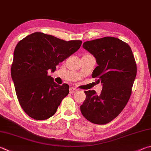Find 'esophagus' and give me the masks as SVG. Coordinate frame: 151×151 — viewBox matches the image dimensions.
<instances>
[{
	"instance_id": "esophagus-1",
	"label": "esophagus",
	"mask_w": 151,
	"mask_h": 151,
	"mask_svg": "<svg viewBox=\"0 0 151 151\" xmlns=\"http://www.w3.org/2000/svg\"><path fill=\"white\" fill-rule=\"evenodd\" d=\"M76 91H77V89H76L75 88L70 87V88H69V92L70 93V94H73V93L76 92Z\"/></svg>"
}]
</instances>
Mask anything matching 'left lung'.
I'll return each instance as SVG.
<instances>
[{
  "label": "left lung",
  "mask_w": 151,
  "mask_h": 151,
  "mask_svg": "<svg viewBox=\"0 0 151 151\" xmlns=\"http://www.w3.org/2000/svg\"><path fill=\"white\" fill-rule=\"evenodd\" d=\"M83 47L96 60L92 76L98 78L102 90L100 95L94 90L84 91L86 97L81 111L90 122L106 124L121 113L129 100L137 75L135 58L129 45L114 37L88 41Z\"/></svg>",
  "instance_id": "8db88e82"
}]
</instances>
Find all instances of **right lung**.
<instances>
[{
    "label": "right lung",
    "mask_w": 151,
    "mask_h": 151,
    "mask_svg": "<svg viewBox=\"0 0 151 151\" xmlns=\"http://www.w3.org/2000/svg\"><path fill=\"white\" fill-rule=\"evenodd\" d=\"M82 41H66L42 32L22 40L14 51L11 76L22 108L32 118L47 119L55 114L69 92L67 84L59 85L48 76L56 66L78 50Z\"/></svg>",
    "instance_id": "add662e5"
}]
</instances>
